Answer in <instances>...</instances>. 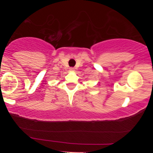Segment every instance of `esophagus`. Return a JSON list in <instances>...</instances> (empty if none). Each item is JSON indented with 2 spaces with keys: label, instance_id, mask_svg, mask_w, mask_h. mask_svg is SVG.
<instances>
[{
  "label": "esophagus",
  "instance_id": "esophagus-1",
  "mask_svg": "<svg viewBox=\"0 0 153 153\" xmlns=\"http://www.w3.org/2000/svg\"><path fill=\"white\" fill-rule=\"evenodd\" d=\"M74 68H70V71H74Z\"/></svg>",
  "mask_w": 153,
  "mask_h": 153
}]
</instances>
